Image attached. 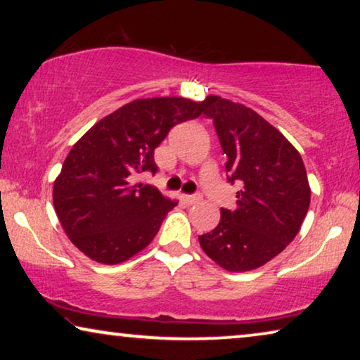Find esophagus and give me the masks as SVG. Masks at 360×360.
I'll list each match as a JSON object with an SVG mask.
<instances>
[{"instance_id": "1", "label": "esophagus", "mask_w": 360, "mask_h": 360, "mask_svg": "<svg viewBox=\"0 0 360 360\" xmlns=\"http://www.w3.org/2000/svg\"><path fill=\"white\" fill-rule=\"evenodd\" d=\"M181 198H184L185 203L191 205V203H196V201H200L201 195H200V193H195V195H181Z\"/></svg>"}]
</instances>
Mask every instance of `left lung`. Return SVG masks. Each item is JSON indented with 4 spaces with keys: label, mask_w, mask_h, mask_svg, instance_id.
I'll use <instances>...</instances> for the list:
<instances>
[{
    "label": "left lung",
    "mask_w": 360,
    "mask_h": 360,
    "mask_svg": "<svg viewBox=\"0 0 360 360\" xmlns=\"http://www.w3.org/2000/svg\"><path fill=\"white\" fill-rule=\"evenodd\" d=\"M226 175L238 185L236 208H221L218 226L198 236L201 249L229 272H248L278 255L298 234L309 208L307 169L298 150L250 108L208 96Z\"/></svg>",
    "instance_id": "obj_1"
}]
</instances>
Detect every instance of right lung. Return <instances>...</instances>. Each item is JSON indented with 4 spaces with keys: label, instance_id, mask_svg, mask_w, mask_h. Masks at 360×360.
Returning <instances> with one entry per match:
<instances>
[{
    "label": "right lung",
    "instance_id": "1",
    "mask_svg": "<svg viewBox=\"0 0 360 360\" xmlns=\"http://www.w3.org/2000/svg\"><path fill=\"white\" fill-rule=\"evenodd\" d=\"M203 103L180 96L136 100L98 121L68 152L53 181V208L68 239L100 264H121L150 244L179 201L136 184L157 174L154 150Z\"/></svg>",
    "mask_w": 360,
    "mask_h": 360
}]
</instances>
